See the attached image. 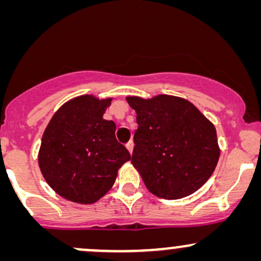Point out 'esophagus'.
<instances>
[{
	"label": "esophagus",
	"instance_id": "34e87169",
	"mask_svg": "<svg viewBox=\"0 0 261 261\" xmlns=\"http://www.w3.org/2000/svg\"><path fill=\"white\" fill-rule=\"evenodd\" d=\"M126 148H127V151L130 152V154H133V149H134V142H133V141H130V142L126 143Z\"/></svg>",
	"mask_w": 261,
	"mask_h": 261
}]
</instances>
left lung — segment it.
Returning <instances> with one entry per match:
<instances>
[{
    "label": "left lung",
    "instance_id": "1",
    "mask_svg": "<svg viewBox=\"0 0 261 261\" xmlns=\"http://www.w3.org/2000/svg\"><path fill=\"white\" fill-rule=\"evenodd\" d=\"M139 124L131 163L155 196L176 200L208 180L220 158L215 125L193 103L175 95H128Z\"/></svg>",
    "mask_w": 261,
    "mask_h": 261
}]
</instances>
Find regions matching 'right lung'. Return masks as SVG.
<instances>
[{
	"label": "right lung",
	"instance_id": "add662e5",
	"mask_svg": "<svg viewBox=\"0 0 261 261\" xmlns=\"http://www.w3.org/2000/svg\"><path fill=\"white\" fill-rule=\"evenodd\" d=\"M113 98L83 94L56 110L38 153L49 187L68 201L91 205L112 189L118 170L131 160L116 141V125L103 119Z\"/></svg>",
	"mask_w": 261,
	"mask_h": 261
}]
</instances>
